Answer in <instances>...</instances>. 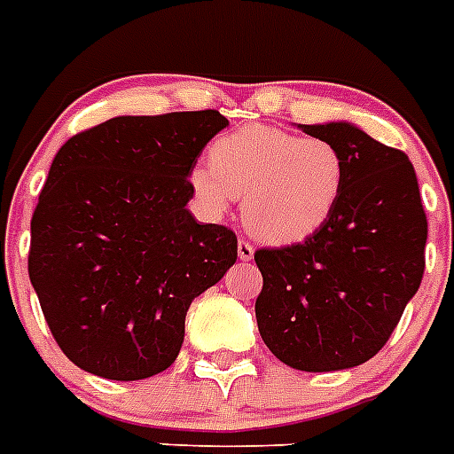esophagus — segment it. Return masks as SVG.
Segmentation results:
<instances>
[{
	"label": "esophagus",
	"instance_id": "obj_1",
	"mask_svg": "<svg viewBox=\"0 0 454 454\" xmlns=\"http://www.w3.org/2000/svg\"><path fill=\"white\" fill-rule=\"evenodd\" d=\"M238 255H239V260H244V262H247V260L254 258V247H251L247 239H239V242H238Z\"/></svg>",
	"mask_w": 454,
	"mask_h": 454
}]
</instances>
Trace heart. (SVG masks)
<instances>
[{
	"instance_id": "1",
	"label": "heart",
	"mask_w": 454,
	"mask_h": 454,
	"mask_svg": "<svg viewBox=\"0 0 454 454\" xmlns=\"http://www.w3.org/2000/svg\"><path fill=\"white\" fill-rule=\"evenodd\" d=\"M347 176V160L333 141L254 123L219 137L210 145V164H196L189 184L212 215L244 196L247 231L286 247L329 223L345 196Z\"/></svg>"
}]
</instances>
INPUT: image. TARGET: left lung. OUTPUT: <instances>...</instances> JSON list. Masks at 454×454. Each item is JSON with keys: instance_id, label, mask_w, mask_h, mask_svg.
<instances>
[{"instance_id": "obj_1", "label": "left lung", "mask_w": 454, "mask_h": 454, "mask_svg": "<svg viewBox=\"0 0 454 454\" xmlns=\"http://www.w3.org/2000/svg\"><path fill=\"white\" fill-rule=\"evenodd\" d=\"M299 129L340 148L345 196L313 238L255 251V320L281 364L333 372L365 364L391 338L423 281L427 216L404 153L347 121Z\"/></svg>"}]
</instances>
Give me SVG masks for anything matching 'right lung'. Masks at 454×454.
Segmentation results:
<instances>
[{
    "label": "right lung",
    "mask_w": 454,
    "mask_h": 454,
    "mask_svg": "<svg viewBox=\"0 0 454 454\" xmlns=\"http://www.w3.org/2000/svg\"><path fill=\"white\" fill-rule=\"evenodd\" d=\"M228 118L116 116L59 148L31 216L29 278L61 352L116 381L167 370L184 315L238 260L226 226L187 210L189 171Z\"/></svg>",
    "instance_id": "right-lung-1"
}]
</instances>
